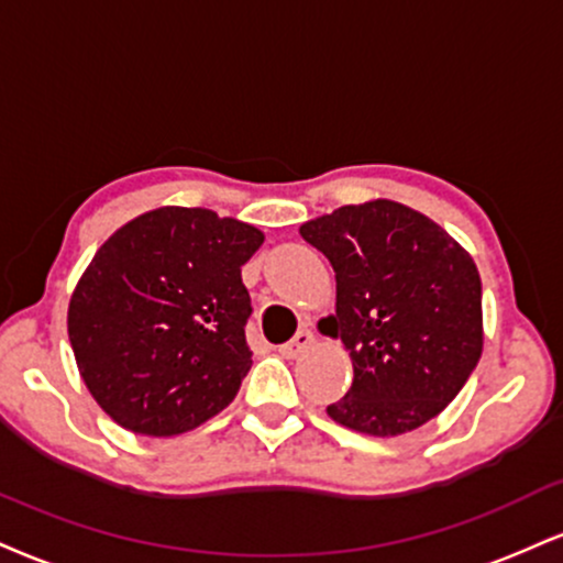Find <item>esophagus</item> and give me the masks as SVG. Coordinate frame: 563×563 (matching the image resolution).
<instances>
[{"instance_id":"34e87169","label":"esophagus","mask_w":563,"mask_h":563,"mask_svg":"<svg viewBox=\"0 0 563 563\" xmlns=\"http://www.w3.org/2000/svg\"><path fill=\"white\" fill-rule=\"evenodd\" d=\"M311 343H314V333H311V330H299V333L290 338L288 343H283L280 354L283 356H299L311 346Z\"/></svg>"}]
</instances>
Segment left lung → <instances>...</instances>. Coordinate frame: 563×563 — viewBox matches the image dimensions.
Returning <instances> with one entry per match:
<instances>
[{
	"label": "left lung",
	"instance_id": "8db88e82",
	"mask_svg": "<svg viewBox=\"0 0 563 563\" xmlns=\"http://www.w3.org/2000/svg\"><path fill=\"white\" fill-rule=\"evenodd\" d=\"M299 233L333 264L335 317L324 328L354 362V383L328 415L380 438L422 428L483 354L472 256L430 217L388 199L341 207Z\"/></svg>",
	"mask_w": 563,
	"mask_h": 563
}]
</instances>
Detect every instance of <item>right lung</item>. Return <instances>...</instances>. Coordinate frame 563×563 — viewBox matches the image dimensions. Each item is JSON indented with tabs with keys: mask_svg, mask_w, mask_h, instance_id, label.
Masks as SVG:
<instances>
[{
	"mask_svg": "<svg viewBox=\"0 0 563 563\" xmlns=\"http://www.w3.org/2000/svg\"><path fill=\"white\" fill-rule=\"evenodd\" d=\"M254 225L201 207L128 222L93 256L67 311L80 377L125 430L167 438L233 401L252 369L241 267Z\"/></svg>",
	"mask_w": 563,
	"mask_h": 563,
	"instance_id": "obj_1",
	"label": "right lung"
}]
</instances>
